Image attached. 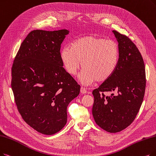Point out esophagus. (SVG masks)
I'll return each instance as SVG.
<instances>
[{
    "label": "esophagus",
    "instance_id": "obj_1",
    "mask_svg": "<svg viewBox=\"0 0 156 156\" xmlns=\"http://www.w3.org/2000/svg\"><path fill=\"white\" fill-rule=\"evenodd\" d=\"M80 92H81V93H83V94H84V93H87V90L85 88H84V87H81L80 88Z\"/></svg>",
    "mask_w": 156,
    "mask_h": 156
}]
</instances>
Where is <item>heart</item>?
Here are the masks:
<instances>
[{
	"mask_svg": "<svg viewBox=\"0 0 156 156\" xmlns=\"http://www.w3.org/2000/svg\"><path fill=\"white\" fill-rule=\"evenodd\" d=\"M60 58L66 71L76 75L80 66V81L89 84L97 80L104 82L109 79L117 68L120 58L119 47L111 40L94 36H83L64 47Z\"/></svg>",
	"mask_w": 156,
	"mask_h": 156,
	"instance_id": "b5f03b06",
	"label": "heart"
}]
</instances>
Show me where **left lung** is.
<instances>
[{"label":"left lung","instance_id":"8db88e82","mask_svg":"<svg viewBox=\"0 0 156 156\" xmlns=\"http://www.w3.org/2000/svg\"><path fill=\"white\" fill-rule=\"evenodd\" d=\"M120 51L117 68L112 76L92 91V114L97 125L109 133L125 129L139 112L146 86L145 64L138 48L129 37L113 30ZM118 94L105 96V91Z\"/></svg>","mask_w":156,"mask_h":156}]
</instances>
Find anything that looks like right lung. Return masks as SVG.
<instances>
[{
	"label": "right lung",
	"mask_w": 156,
	"mask_h": 156,
	"mask_svg": "<svg viewBox=\"0 0 156 156\" xmlns=\"http://www.w3.org/2000/svg\"><path fill=\"white\" fill-rule=\"evenodd\" d=\"M69 31L34 30L23 41L11 68V88L23 120L46 135L59 132L67 122V107L80 86L66 72L60 58Z\"/></svg>",
	"instance_id": "right-lung-1"
}]
</instances>
